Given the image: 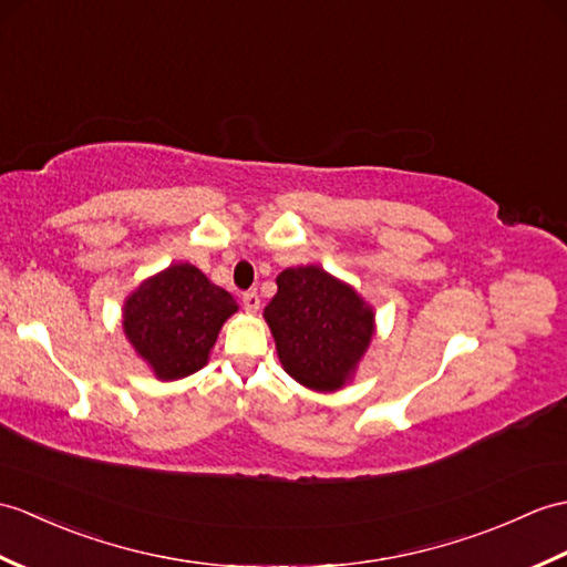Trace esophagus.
<instances>
[{
	"instance_id": "obj_1",
	"label": "esophagus",
	"mask_w": 567,
	"mask_h": 567,
	"mask_svg": "<svg viewBox=\"0 0 567 567\" xmlns=\"http://www.w3.org/2000/svg\"><path fill=\"white\" fill-rule=\"evenodd\" d=\"M241 301H244L246 311H258V307H260V297H258L256 289H251V292H244Z\"/></svg>"
}]
</instances>
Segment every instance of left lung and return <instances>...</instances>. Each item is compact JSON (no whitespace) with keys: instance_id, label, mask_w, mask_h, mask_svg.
<instances>
[{"instance_id":"1","label":"left lung","mask_w":567,"mask_h":567,"mask_svg":"<svg viewBox=\"0 0 567 567\" xmlns=\"http://www.w3.org/2000/svg\"><path fill=\"white\" fill-rule=\"evenodd\" d=\"M289 377L313 391L346 384L374 333V313L326 270L287 268L262 311Z\"/></svg>"}]
</instances>
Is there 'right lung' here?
I'll return each mask as SVG.
<instances>
[{"instance_id":"1","label":"right lung","mask_w":567,"mask_h":567,"mask_svg":"<svg viewBox=\"0 0 567 567\" xmlns=\"http://www.w3.org/2000/svg\"><path fill=\"white\" fill-rule=\"evenodd\" d=\"M239 309L234 297L190 262L142 282L123 309L130 343L159 379H181L207 364L221 323Z\"/></svg>"}]
</instances>
